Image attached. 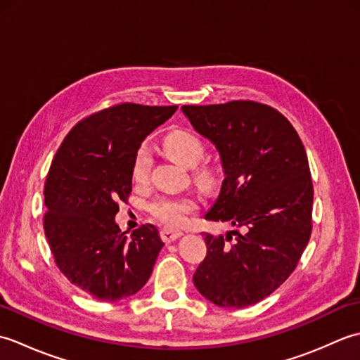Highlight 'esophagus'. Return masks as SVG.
<instances>
[{
	"label": "esophagus",
	"instance_id": "34e87169",
	"mask_svg": "<svg viewBox=\"0 0 360 360\" xmlns=\"http://www.w3.org/2000/svg\"><path fill=\"white\" fill-rule=\"evenodd\" d=\"M181 235H184V232L179 231V229H172V227H164L160 229V236L165 243H172L174 240H178Z\"/></svg>",
	"mask_w": 360,
	"mask_h": 360
}]
</instances>
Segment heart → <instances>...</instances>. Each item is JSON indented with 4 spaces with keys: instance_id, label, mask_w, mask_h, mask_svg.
<instances>
[{
    "instance_id": "heart-1",
    "label": "heart",
    "mask_w": 360,
    "mask_h": 360,
    "mask_svg": "<svg viewBox=\"0 0 360 360\" xmlns=\"http://www.w3.org/2000/svg\"><path fill=\"white\" fill-rule=\"evenodd\" d=\"M160 150L170 159L184 167H195L193 178L200 184L207 186L215 178V170L210 164H200L204 156V142L187 129H173L160 141ZM151 158L145 148L136 151L131 164V179L136 186H145L148 181ZM196 209L192 196H159L150 204L151 215L168 226H181L186 223L190 213Z\"/></svg>"
}]
</instances>
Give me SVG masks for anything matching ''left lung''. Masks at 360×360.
Listing matches in <instances>:
<instances>
[{
    "label": "left lung",
    "instance_id": "left-lung-1",
    "mask_svg": "<svg viewBox=\"0 0 360 360\" xmlns=\"http://www.w3.org/2000/svg\"><path fill=\"white\" fill-rule=\"evenodd\" d=\"M196 133L219 153L224 181L204 218L236 231L202 233L207 255L193 283L221 308H246L289 277L311 236L312 181L307 151L289 120L271 106L235 101L184 105ZM236 234V241H225Z\"/></svg>",
    "mask_w": 360,
    "mask_h": 360
}]
</instances>
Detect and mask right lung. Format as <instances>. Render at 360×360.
Listing matches in <instances>:
<instances>
[{"label":"right lung","instance_id":"right-lung-1","mask_svg":"<svg viewBox=\"0 0 360 360\" xmlns=\"http://www.w3.org/2000/svg\"><path fill=\"white\" fill-rule=\"evenodd\" d=\"M178 106L122 103L83 119L65 137L44 184V233L58 269L102 302L143 288L164 243L145 224L131 235L116 223L131 193V164L151 131Z\"/></svg>","mask_w":360,"mask_h":360}]
</instances>
